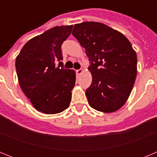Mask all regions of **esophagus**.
Wrapping results in <instances>:
<instances>
[{
    "mask_svg": "<svg viewBox=\"0 0 157 157\" xmlns=\"http://www.w3.org/2000/svg\"><path fill=\"white\" fill-rule=\"evenodd\" d=\"M83 72V69H78V70H76V74L78 75H81L82 73Z\"/></svg>",
    "mask_w": 157,
    "mask_h": 157,
    "instance_id": "34e87169",
    "label": "esophagus"
}]
</instances>
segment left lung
<instances>
[{
    "label": "left lung",
    "instance_id": "left-lung-1",
    "mask_svg": "<svg viewBox=\"0 0 157 157\" xmlns=\"http://www.w3.org/2000/svg\"><path fill=\"white\" fill-rule=\"evenodd\" d=\"M72 34L90 62L93 80L86 90L89 105L99 112H116L128 99L137 75L132 45L120 32L98 22L75 24Z\"/></svg>",
    "mask_w": 157,
    "mask_h": 157
}]
</instances>
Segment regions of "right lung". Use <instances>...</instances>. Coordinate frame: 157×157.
<instances>
[{
  "mask_svg": "<svg viewBox=\"0 0 157 157\" xmlns=\"http://www.w3.org/2000/svg\"><path fill=\"white\" fill-rule=\"evenodd\" d=\"M72 27L73 25L58 26L33 37L16 57L22 90L33 106L45 114L59 113L70 105L75 72L63 68L61 45Z\"/></svg>",
  "mask_w": 157,
  "mask_h": 157,
  "instance_id": "right-lung-1",
  "label": "right lung"
}]
</instances>
